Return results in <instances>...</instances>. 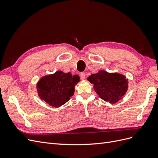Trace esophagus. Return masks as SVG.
Here are the masks:
<instances>
[{"label": "esophagus", "mask_w": 158, "mask_h": 158, "mask_svg": "<svg viewBox=\"0 0 158 158\" xmlns=\"http://www.w3.org/2000/svg\"><path fill=\"white\" fill-rule=\"evenodd\" d=\"M85 77V74L84 73H80V78H81V80H84Z\"/></svg>", "instance_id": "esophagus-1"}]
</instances>
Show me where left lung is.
Wrapping results in <instances>:
<instances>
[{
  "label": "left lung",
  "mask_w": 158,
  "mask_h": 158,
  "mask_svg": "<svg viewBox=\"0 0 158 158\" xmlns=\"http://www.w3.org/2000/svg\"><path fill=\"white\" fill-rule=\"evenodd\" d=\"M88 80L94 84V88L100 98L110 103H115L125 94L128 80L125 76L117 73L99 71L89 76Z\"/></svg>",
  "instance_id": "1"
}]
</instances>
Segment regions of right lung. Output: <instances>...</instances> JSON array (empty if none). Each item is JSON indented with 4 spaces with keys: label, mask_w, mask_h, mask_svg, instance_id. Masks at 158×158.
I'll return each instance as SVG.
<instances>
[{
    "label": "right lung",
    "mask_w": 158,
    "mask_h": 158,
    "mask_svg": "<svg viewBox=\"0 0 158 158\" xmlns=\"http://www.w3.org/2000/svg\"><path fill=\"white\" fill-rule=\"evenodd\" d=\"M80 80L78 75L58 71L53 74L45 76L37 85L39 96L47 103L59 107L66 103L74 92V86Z\"/></svg>",
    "instance_id": "obj_1"
}]
</instances>
